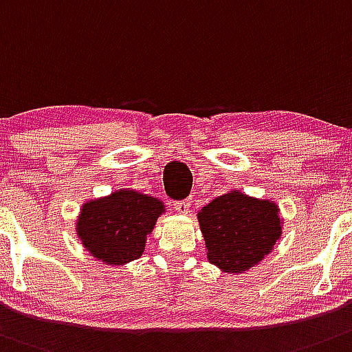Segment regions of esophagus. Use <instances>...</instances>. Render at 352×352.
I'll use <instances>...</instances> for the list:
<instances>
[{
  "instance_id": "1",
  "label": "esophagus",
  "mask_w": 352,
  "mask_h": 352,
  "mask_svg": "<svg viewBox=\"0 0 352 352\" xmlns=\"http://www.w3.org/2000/svg\"><path fill=\"white\" fill-rule=\"evenodd\" d=\"M191 201L189 199H180V201H175L173 204V208H175V212H179V214H188L189 210H191Z\"/></svg>"
}]
</instances>
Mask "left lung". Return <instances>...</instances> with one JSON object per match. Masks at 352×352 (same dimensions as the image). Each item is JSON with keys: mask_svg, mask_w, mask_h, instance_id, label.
<instances>
[{"mask_svg": "<svg viewBox=\"0 0 352 352\" xmlns=\"http://www.w3.org/2000/svg\"><path fill=\"white\" fill-rule=\"evenodd\" d=\"M212 265L231 274L254 267L280 236L277 205L231 191L215 198L198 214Z\"/></svg>", "mask_w": 352, "mask_h": 352, "instance_id": "obj_1", "label": "left lung"}]
</instances>
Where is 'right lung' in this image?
<instances>
[{"mask_svg": "<svg viewBox=\"0 0 352 352\" xmlns=\"http://www.w3.org/2000/svg\"><path fill=\"white\" fill-rule=\"evenodd\" d=\"M163 204L135 191H117L85 204L77 231L94 258L109 265H122L140 258L145 236L153 231Z\"/></svg>", "mask_w": 352, "mask_h": 352, "instance_id": "obj_1", "label": "right lung"}]
</instances>
